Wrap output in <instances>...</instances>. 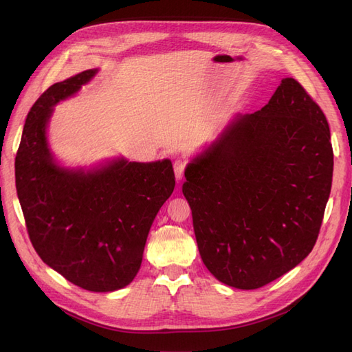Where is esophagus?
<instances>
[{"mask_svg":"<svg viewBox=\"0 0 352 352\" xmlns=\"http://www.w3.org/2000/svg\"><path fill=\"white\" fill-rule=\"evenodd\" d=\"M185 160L184 158H177L176 162L173 163V170H175V175H176V179L177 180H182L184 177V172H185Z\"/></svg>","mask_w":352,"mask_h":352,"instance_id":"1","label":"esophagus"}]
</instances>
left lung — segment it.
<instances>
[{
    "instance_id": "8db88e82",
    "label": "left lung",
    "mask_w": 352,
    "mask_h": 352,
    "mask_svg": "<svg viewBox=\"0 0 352 352\" xmlns=\"http://www.w3.org/2000/svg\"><path fill=\"white\" fill-rule=\"evenodd\" d=\"M326 116L285 78L264 107L238 114L185 170L184 195L206 267L238 289L276 280L311 252L332 188Z\"/></svg>"
}]
</instances>
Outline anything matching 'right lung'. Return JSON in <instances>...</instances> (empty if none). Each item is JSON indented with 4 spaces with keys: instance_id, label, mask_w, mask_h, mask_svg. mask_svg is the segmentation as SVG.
<instances>
[{
    "instance_id": "obj_1",
    "label": "right lung",
    "mask_w": 352,
    "mask_h": 352,
    "mask_svg": "<svg viewBox=\"0 0 352 352\" xmlns=\"http://www.w3.org/2000/svg\"><path fill=\"white\" fill-rule=\"evenodd\" d=\"M97 70L50 87L28 113L16 155V189L32 245L51 269L92 292L129 285L141 267L148 232L172 195V162H113L85 172L60 167L50 153L52 107Z\"/></svg>"
}]
</instances>
